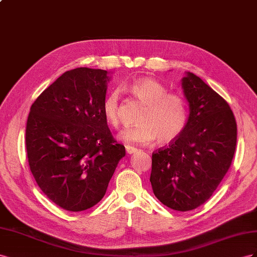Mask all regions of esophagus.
I'll return each mask as SVG.
<instances>
[{
  "instance_id": "obj_1",
  "label": "esophagus",
  "mask_w": 257,
  "mask_h": 257,
  "mask_svg": "<svg viewBox=\"0 0 257 257\" xmlns=\"http://www.w3.org/2000/svg\"><path fill=\"white\" fill-rule=\"evenodd\" d=\"M126 152L128 154H134L136 152H138V149L134 148V146H130V145H126Z\"/></svg>"
}]
</instances>
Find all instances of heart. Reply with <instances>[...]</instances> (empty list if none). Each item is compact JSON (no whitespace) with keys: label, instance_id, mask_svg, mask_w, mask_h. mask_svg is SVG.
<instances>
[{"label":"heart","instance_id":"b5f03b06","mask_svg":"<svg viewBox=\"0 0 257 257\" xmlns=\"http://www.w3.org/2000/svg\"><path fill=\"white\" fill-rule=\"evenodd\" d=\"M131 92L146 107L139 118L141 123L123 130L120 139L129 144H149L155 140L161 143L173 142L183 134L188 121V108L184 98L168 92L167 88L150 77L134 80ZM102 113L108 124L117 127L120 121V93L109 92L102 104Z\"/></svg>","mask_w":257,"mask_h":257}]
</instances>
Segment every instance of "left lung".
<instances>
[{"label": "left lung", "instance_id": "1", "mask_svg": "<svg viewBox=\"0 0 257 257\" xmlns=\"http://www.w3.org/2000/svg\"><path fill=\"white\" fill-rule=\"evenodd\" d=\"M189 105L183 134L152 155L154 195L168 208L190 211L214 193L228 171L237 143V123L228 103L203 80L182 78Z\"/></svg>", "mask_w": 257, "mask_h": 257}]
</instances>
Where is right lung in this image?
I'll return each instance as SVG.
<instances>
[{"mask_svg": "<svg viewBox=\"0 0 257 257\" xmlns=\"http://www.w3.org/2000/svg\"><path fill=\"white\" fill-rule=\"evenodd\" d=\"M107 71H67L34 101L27 120L30 170L49 199L67 211H84L106 193L126 155L102 113Z\"/></svg>", "mask_w": 257, "mask_h": 257, "instance_id": "obj_1", "label": "right lung"}]
</instances>
